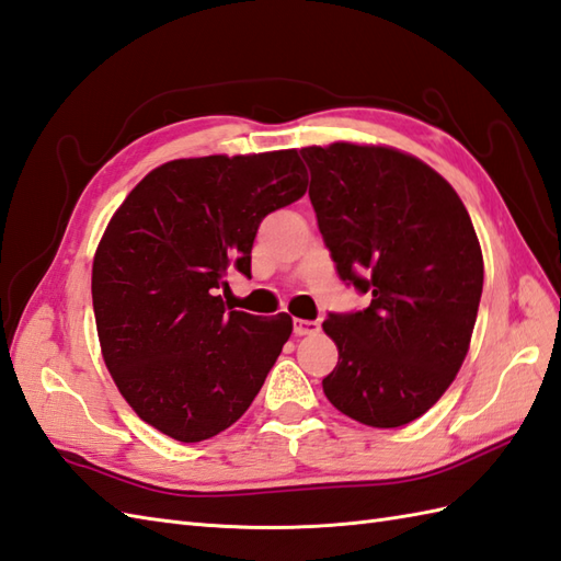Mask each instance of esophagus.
Listing matches in <instances>:
<instances>
[{"mask_svg":"<svg viewBox=\"0 0 561 561\" xmlns=\"http://www.w3.org/2000/svg\"><path fill=\"white\" fill-rule=\"evenodd\" d=\"M320 332V322L318 320H294V334L296 336H312Z\"/></svg>","mask_w":561,"mask_h":561,"instance_id":"esophagus-1","label":"esophagus"}]
</instances>
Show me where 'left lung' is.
Wrapping results in <instances>:
<instances>
[{"mask_svg":"<svg viewBox=\"0 0 561 561\" xmlns=\"http://www.w3.org/2000/svg\"><path fill=\"white\" fill-rule=\"evenodd\" d=\"M310 203L340 277L370 296L322 322L340 360L324 397L373 427L435 407L471 344L483 253L461 198L435 169L382 146L301 150Z\"/></svg>","mask_w":561,"mask_h":561,"instance_id":"1","label":"left lung"}]
</instances>
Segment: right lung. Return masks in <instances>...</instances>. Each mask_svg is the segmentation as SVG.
<instances>
[{"label":"right lung","mask_w":561,"mask_h":561,"mask_svg":"<svg viewBox=\"0 0 561 561\" xmlns=\"http://www.w3.org/2000/svg\"><path fill=\"white\" fill-rule=\"evenodd\" d=\"M296 150L172 160L110 219L93 260L104 366L142 421L179 442L249 411L294 322L225 306L227 272L251 277L260 221L306 193Z\"/></svg>","instance_id":"add662e5"}]
</instances>
